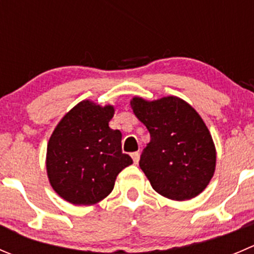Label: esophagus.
I'll use <instances>...</instances> for the list:
<instances>
[{
	"label": "esophagus",
	"instance_id": "esophagus-1",
	"mask_svg": "<svg viewBox=\"0 0 254 254\" xmlns=\"http://www.w3.org/2000/svg\"><path fill=\"white\" fill-rule=\"evenodd\" d=\"M131 157H132V161H134V164H137V162H139V160H140V154L137 151L132 152Z\"/></svg>",
	"mask_w": 254,
	"mask_h": 254
}]
</instances>
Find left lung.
<instances>
[{"instance_id":"1","label":"left lung","mask_w":254,"mask_h":254,"mask_svg":"<svg viewBox=\"0 0 254 254\" xmlns=\"http://www.w3.org/2000/svg\"><path fill=\"white\" fill-rule=\"evenodd\" d=\"M130 104L151 137L139 165L152 189L176 201L202 192L215 172L216 149L197 112L177 97L134 98Z\"/></svg>"}]
</instances>
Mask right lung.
Instances as JSON below:
<instances>
[{
    "label": "right lung",
    "mask_w": 254,
    "mask_h": 254,
    "mask_svg": "<svg viewBox=\"0 0 254 254\" xmlns=\"http://www.w3.org/2000/svg\"><path fill=\"white\" fill-rule=\"evenodd\" d=\"M112 105H75L54 129L47 146V174L62 198L93 205L114 189L118 174L132 164L122 151V132L109 127Z\"/></svg>",
    "instance_id": "1"
}]
</instances>
